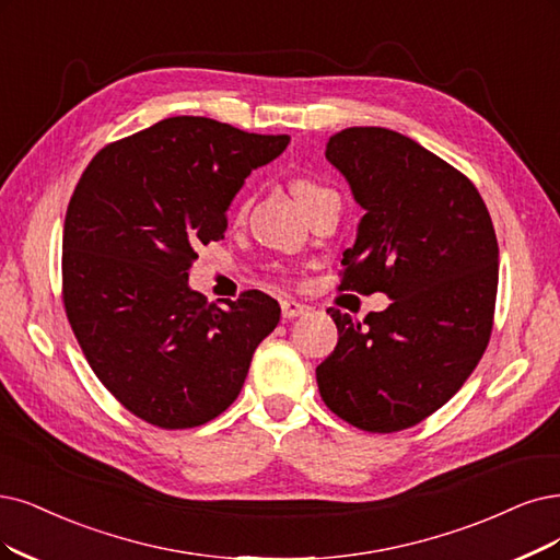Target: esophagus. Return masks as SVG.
Segmentation results:
<instances>
[{"label":"esophagus","instance_id":"obj_1","mask_svg":"<svg viewBox=\"0 0 560 560\" xmlns=\"http://www.w3.org/2000/svg\"><path fill=\"white\" fill-rule=\"evenodd\" d=\"M306 312V306L298 300H281V316L283 318H298Z\"/></svg>","mask_w":560,"mask_h":560}]
</instances>
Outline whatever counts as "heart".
<instances>
[{"label":"heart","instance_id":"1","mask_svg":"<svg viewBox=\"0 0 560 560\" xmlns=\"http://www.w3.org/2000/svg\"><path fill=\"white\" fill-rule=\"evenodd\" d=\"M293 194H295V198L302 202V207L306 210V207L312 205V202H316L318 198H323V196H327V194H332V189H327V186L318 184V182L312 179V177H295V179H293ZM244 210H246V200L240 202V207H237L240 214H242Z\"/></svg>","mask_w":560,"mask_h":560}]
</instances>
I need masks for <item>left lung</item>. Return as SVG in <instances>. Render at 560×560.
Segmentation results:
<instances>
[{
	"label": "left lung",
	"mask_w": 560,
	"mask_h": 560,
	"mask_svg": "<svg viewBox=\"0 0 560 560\" xmlns=\"http://www.w3.org/2000/svg\"><path fill=\"white\" fill-rule=\"evenodd\" d=\"M364 217L341 288L392 304L362 323L327 308L339 341L316 369L325 406L358 429L416 427L447 404L491 337L499 242L482 196L441 156L397 131L350 127L327 140Z\"/></svg>",
	"instance_id": "obj_1"
}]
</instances>
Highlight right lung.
<instances>
[{
  "label": "right lung",
  "mask_w": 560,
  "mask_h": 560,
  "mask_svg": "<svg viewBox=\"0 0 560 560\" xmlns=\"http://www.w3.org/2000/svg\"><path fill=\"white\" fill-rule=\"evenodd\" d=\"M291 138L210 117H168L103 148L71 196L61 295L96 378L136 418L189 429L231 406L279 302L246 291L225 306L189 288L200 244L254 168Z\"/></svg>",
  "instance_id": "right-lung-1"
}]
</instances>
